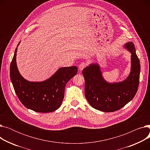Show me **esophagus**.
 I'll return each instance as SVG.
<instances>
[{
    "label": "esophagus",
    "instance_id": "34e87169",
    "mask_svg": "<svg viewBox=\"0 0 150 150\" xmlns=\"http://www.w3.org/2000/svg\"><path fill=\"white\" fill-rule=\"evenodd\" d=\"M86 66V64L85 62H83L80 63V65H79V69H80V70H83V69H84Z\"/></svg>",
    "mask_w": 150,
    "mask_h": 150
}]
</instances>
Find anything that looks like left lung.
Segmentation results:
<instances>
[{"instance_id":"left-lung-1","label":"left lung","mask_w":150,"mask_h":150,"mask_svg":"<svg viewBox=\"0 0 150 150\" xmlns=\"http://www.w3.org/2000/svg\"><path fill=\"white\" fill-rule=\"evenodd\" d=\"M124 47L131 53V72L125 80L112 83L107 82L98 63L91 64L83 70L85 96L90 105L96 109L106 112H114L128 103L137 93L140 61L132 42L125 44Z\"/></svg>"}]
</instances>
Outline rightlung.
Returning a JSON list of instances; mask_svg holds the SVG:
<instances>
[{
    "mask_svg": "<svg viewBox=\"0 0 150 150\" xmlns=\"http://www.w3.org/2000/svg\"><path fill=\"white\" fill-rule=\"evenodd\" d=\"M17 50L18 47L10 64V78L15 92L22 105L38 112H50L58 109L64 97L65 86L76 74L77 67H61L44 81H29L22 76L18 70Z\"/></svg>",
    "mask_w": 150,
    "mask_h": 150,
    "instance_id": "right-lung-1",
    "label": "right lung"
}]
</instances>
